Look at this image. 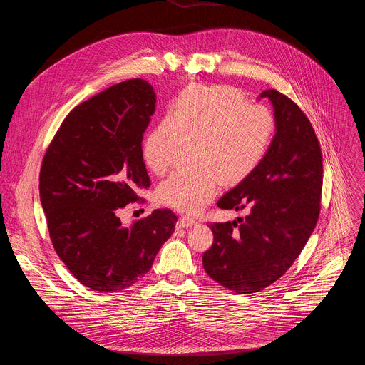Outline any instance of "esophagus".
Returning <instances> with one entry per match:
<instances>
[{
  "mask_svg": "<svg viewBox=\"0 0 365 365\" xmlns=\"http://www.w3.org/2000/svg\"><path fill=\"white\" fill-rule=\"evenodd\" d=\"M196 224V220H193V218H190V217H182L179 221H178V225L179 227H182V228H185V227H192V225H195Z\"/></svg>",
  "mask_w": 365,
  "mask_h": 365,
  "instance_id": "obj_1",
  "label": "esophagus"
}]
</instances>
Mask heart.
Returning a JSON list of instances; mask_svg holds the SVG:
<instances>
[{
    "label": "heart",
    "instance_id": "obj_1",
    "mask_svg": "<svg viewBox=\"0 0 365 365\" xmlns=\"http://www.w3.org/2000/svg\"><path fill=\"white\" fill-rule=\"evenodd\" d=\"M231 86H192L145 137L143 159L155 175L176 162L182 144H192L190 170H178L158 189L159 200L182 212H196L210 202L220 183L235 186L266 158L276 124L262 103L244 102Z\"/></svg>",
    "mask_w": 365,
    "mask_h": 365
}]
</instances>
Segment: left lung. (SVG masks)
<instances>
[{
  "instance_id": "obj_1",
  "label": "left lung",
  "mask_w": 365,
  "mask_h": 365,
  "mask_svg": "<svg viewBox=\"0 0 365 365\" xmlns=\"http://www.w3.org/2000/svg\"><path fill=\"white\" fill-rule=\"evenodd\" d=\"M274 107L276 134L259 166L220 200L221 210H247L245 218L214 222L206 274L240 293L279 280L314 232L322 195V151L314 127L296 103L276 89L263 91Z\"/></svg>"
}]
</instances>
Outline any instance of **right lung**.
Segmentation results:
<instances>
[{
  "label": "right lung",
  "mask_w": 365,
  "mask_h": 365,
  "mask_svg": "<svg viewBox=\"0 0 365 365\" xmlns=\"http://www.w3.org/2000/svg\"><path fill=\"white\" fill-rule=\"evenodd\" d=\"M154 108L147 81L113 85L68 114L43 158L38 189L51 244L69 272L96 292L137 283L175 231L170 210L130 225L118 215L150 186L141 141Z\"/></svg>",
  "instance_id": "obj_1"
}]
</instances>
